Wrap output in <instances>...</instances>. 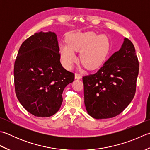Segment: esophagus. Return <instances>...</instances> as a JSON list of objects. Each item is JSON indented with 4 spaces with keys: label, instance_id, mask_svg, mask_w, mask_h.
I'll use <instances>...</instances> for the list:
<instances>
[{
    "label": "esophagus",
    "instance_id": "34e87169",
    "mask_svg": "<svg viewBox=\"0 0 150 150\" xmlns=\"http://www.w3.org/2000/svg\"><path fill=\"white\" fill-rule=\"evenodd\" d=\"M75 79H81L82 78V76L79 73H75Z\"/></svg>",
    "mask_w": 150,
    "mask_h": 150
}]
</instances>
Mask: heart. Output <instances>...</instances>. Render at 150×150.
Returning a JSON list of instances; mask_svg holds the SVG:
<instances>
[{
    "instance_id": "heart-1",
    "label": "heart",
    "mask_w": 150,
    "mask_h": 150,
    "mask_svg": "<svg viewBox=\"0 0 150 150\" xmlns=\"http://www.w3.org/2000/svg\"><path fill=\"white\" fill-rule=\"evenodd\" d=\"M66 45H60L61 60L67 69L77 62L75 52L81 51V61L89 69L101 67L107 59L109 42L105 35L97 36L94 32H73L66 37Z\"/></svg>"
}]
</instances>
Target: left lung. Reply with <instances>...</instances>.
Masks as SVG:
<instances>
[{
    "label": "left lung",
    "mask_w": 150,
    "mask_h": 150,
    "mask_svg": "<svg viewBox=\"0 0 150 150\" xmlns=\"http://www.w3.org/2000/svg\"><path fill=\"white\" fill-rule=\"evenodd\" d=\"M139 70L135 49L125 38L119 51L98 72L83 77L84 105L89 115L107 119L121 113L135 94Z\"/></svg>",
    "instance_id": "left-lung-1"
}]
</instances>
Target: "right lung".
Returning a JSON list of instances; mask_svg holds the SVG:
<instances>
[{
	"instance_id": "1",
	"label": "right lung",
	"mask_w": 150,
	"mask_h": 150,
	"mask_svg": "<svg viewBox=\"0 0 150 150\" xmlns=\"http://www.w3.org/2000/svg\"><path fill=\"white\" fill-rule=\"evenodd\" d=\"M54 32H40L21 45L14 64L17 98L28 112L38 117L57 113L62 103V92L74 81V73L60 62Z\"/></svg>"
}]
</instances>
